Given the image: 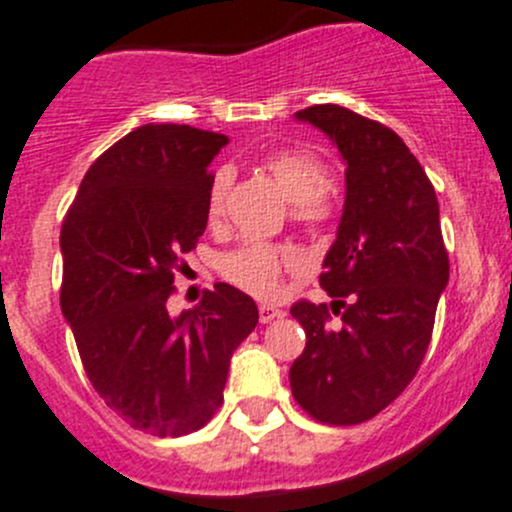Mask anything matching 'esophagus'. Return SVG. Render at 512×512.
<instances>
[{"mask_svg": "<svg viewBox=\"0 0 512 512\" xmlns=\"http://www.w3.org/2000/svg\"><path fill=\"white\" fill-rule=\"evenodd\" d=\"M280 317H285V312H282L280 307H272V304H260V322L262 324H270Z\"/></svg>", "mask_w": 512, "mask_h": 512, "instance_id": "obj_1", "label": "esophagus"}]
</instances>
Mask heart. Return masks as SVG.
Here are the masks:
<instances>
[{
	"label": "heart",
	"instance_id": "1",
	"mask_svg": "<svg viewBox=\"0 0 512 512\" xmlns=\"http://www.w3.org/2000/svg\"><path fill=\"white\" fill-rule=\"evenodd\" d=\"M265 170L275 180L280 193L292 203L294 218L307 225L324 223L332 218L334 205L329 198V168L322 158L304 148H287L272 153L265 160ZM230 170H215L208 190V215L210 220L223 213L225 193L230 188ZM285 270H302V257L289 247L267 245V242H247L237 250L227 252L220 260V275L230 285L252 297H275L280 287V277Z\"/></svg>",
	"mask_w": 512,
	"mask_h": 512
}]
</instances>
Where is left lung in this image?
I'll list each match as a JSON object with an SVG mask.
<instances>
[{
	"label": "left lung",
	"instance_id": "8db88e82",
	"mask_svg": "<svg viewBox=\"0 0 512 512\" xmlns=\"http://www.w3.org/2000/svg\"><path fill=\"white\" fill-rule=\"evenodd\" d=\"M332 138L347 163V198L319 285L332 307L307 299L289 312L307 347L289 369L294 401L329 426L369 421L421 366L438 297L448 285L438 200L426 170L384 123L337 103L294 113ZM343 324L329 328L328 312Z\"/></svg>",
	"mask_w": 512,
	"mask_h": 512
}]
</instances>
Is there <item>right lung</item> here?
Segmentation results:
<instances>
[{
	"instance_id": "1",
	"label": "right lung",
	"mask_w": 512,
	"mask_h": 512,
	"mask_svg": "<svg viewBox=\"0 0 512 512\" xmlns=\"http://www.w3.org/2000/svg\"><path fill=\"white\" fill-rule=\"evenodd\" d=\"M225 143L178 123L136 128L86 170L61 227V312L86 376L108 409L160 438L213 418L230 356L260 319L225 282L193 312L165 307L208 225V165Z\"/></svg>"
}]
</instances>
